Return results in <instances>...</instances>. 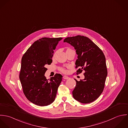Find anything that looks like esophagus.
I'll use <instances>...</instances> for the list:
<instances>
[{
	"label": "esophagus",
	"mask_w": 128,
	"mask_h": 128,
	"mask_svg": "<svg viewBox=\"0 0 128 128\" xmlns=\"http://www.w3.org/2000/svg\"><path fill=\"white\" fill-rule=\"evenodd\" d=\"M63 78H64V79H65V80H68V79H69V77H68V76H64V77H63Z\"/></svg>",
	"instance_id": "esophagus-1"
}]
</instances>
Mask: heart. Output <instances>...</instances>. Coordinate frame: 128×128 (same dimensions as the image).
Returning <instances> with one entry per match:
<instances>
[{
    "mask_svg": "<svg viewBox=\"0 0 128 128\" xmlns=\"http://www.w3.org/2000/svg\"><path fill=\"white\" fill-rule=\"evenodd\" d=\"M61 71H62V72H66V71L64 69H61Z\"/></svg>",
    "mask_w": 128,
    "mask_h": 128,
    "instance_id": "heart-1",
    "label": "heart"
}]
</instances>
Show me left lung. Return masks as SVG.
<instances>
[{
    "label": "left lung",
    "instance_id": "1",
    "mask_svg": "<svg viewBox=\"0 0 128 128\" xmlns=\"http://www.w3.org/2000/svg\"><path fill=\"white\" fill-rule=\"evenodd\" d=\"M64 42L70 44L76 50L78 59L77 72L84 70V78L76 82L72 92L73 96L82 103H89L96 100L102 94L107 70L106 59L102 50L89 38L77 36L65 38Z\"/></svg>",
    "mask_w": 128,
    "mask_h": 128
}]
</instances>
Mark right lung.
I'll return each mask as SVG.
<instances>
[{
    "label": "right lung",
    "instance_id": "obj_1",
    "mask_svg": "<svg viewBox=\"0 0 128 128\" xmlns=\"http://www.w3.org/2000/svg\"><path fill=\"white\" fill-rule=\"evenodd\" d=\"M62 38H42L34 42L23 55L19 78L26 98L34 104L47 106L55 100L62 76L56 74L50 80L44 74L56 46Z\"/></svg>",
    "mask_w": 128,
    "mask_h": 128
}]
</instances>
